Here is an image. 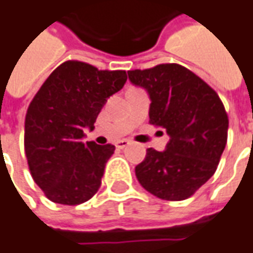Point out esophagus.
I'll return each instance as SVG.
<instances>
[{
    "instance_id": "1",
    "label": "esophagus",
    "mask_w": 253,
    "mask_h": 253,
    "mask_svg": "<svg viewBox=\"0 0 253 253\" xmlns=\"http://www.w3.org/2000/svg\"><path fill=\"white\" fill-rule=\"evenodd\" d=\"M130 144V140H128V139H124V140H120V142H117L116 146L118 147V149H125L126 146H129Z\"/></svg>"
}]
</instances>
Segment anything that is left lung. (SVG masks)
Instances as JSON below:
<instances>
[{
  "mask_svg": "<svg viewBox=\"0 0 253 253\" xmlns=\"http://www.w3.org/2000/svg\"><path fill=\"white\" fill-rule=\"evenodd\" d=\"M128 77L149 92L150 124L169 135L164 151L147 149L135 168L137 180L161 200H186L215 173L227 143L229 117L222 100L180 64L129 70Z\"/></svg>",
  "mask_w": 253,
  "mask_h": 253,
  "instance_id": "left-lung-1",
  "label": "left lung"
}]
</instances>
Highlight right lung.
<instances>
[{"mask_svg": "<svg viewBox=\"0 0 253 253\" xmlns=\"http://www.w3.org/2000/svg\"><path fill=\"white\" fill-rule=\"evenodd\" d=\"M126 83V71L97 70L67 60L50 73L33 97L24 121V153L34 182L52 203L78 205L102 184L113 144L84 143V129Z\"/></svg>", "mask_w": 253, "mask_h": 253, "instance_id": "1", "label": "right lung"}]
</instances>
